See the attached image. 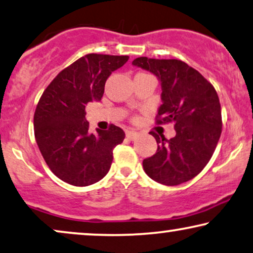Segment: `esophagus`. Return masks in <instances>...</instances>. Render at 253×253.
<instances>
[{"instance_id":"obj_1","label":"esophagus","mask_w":253,"mask_h":253,"mask_svg":"<svg viewBox=\"0 0 253 253\" xmlns=\"http://www.w3.org/2000/svg\"><path fill=\"white\" fill-rule=\"evenodd\" d=\"M126 136H127V138H129V140H134V138L137 136V131L126 130Z\"/></svg>"}]
</instances>
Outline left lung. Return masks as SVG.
I'll list each match as a JSON object with an SVG mask.
<instances>
[{
  "label": "left lung",
  "mask_w": 253,
  "mask_h": 253,
  "mask_svg": "<svg viewBox=\"0 0 253 253\" xmlns=\"http://www.w3.org/2000/svg\"><path fill=\"white\" fill-rule=\"evenodd\" d=\"M133 65L161 80L163 104L156 123H174L176 131L169 140L150 131L158 148L143 161L144 172L165 186L187 182L210 162L221 135L218 94L211 83L182 60L138 57Z\"/></svg>",
  "instance_id": "obj_1"
}]
</instances>
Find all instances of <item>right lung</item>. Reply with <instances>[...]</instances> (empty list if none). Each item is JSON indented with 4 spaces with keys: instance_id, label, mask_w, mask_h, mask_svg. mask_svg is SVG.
Instances as JSON below:
<instances>
[{
    "instance_id": "1",
    "label": "right lung",
    "mask_w": 253,
    "mask_h": 253,
    "mask_svg": "<svg viewBox=\"0 0 253 253\" xmlns=\"http://www.w3.org/2000/svg\"><path fill=\"white\" fill-rule=\"evenodd\" d=\"M129 57L88 54L60 71L45 88L34 113V135L44 162L64 182L86 187L109 172L122 128L89 131L84 108L101 101L105 81Z\"/></svg>"
}]
</instances>
